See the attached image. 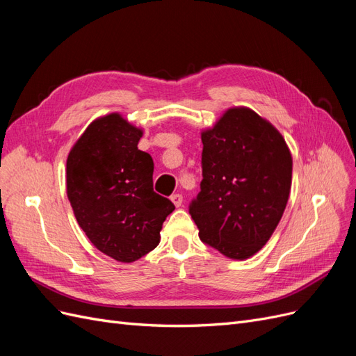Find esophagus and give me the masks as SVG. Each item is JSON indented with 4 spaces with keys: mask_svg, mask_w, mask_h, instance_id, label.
<instances>
[{
    "mask_svg": "<svg viewBox=\"0 0 356 356\" xmlns=\"http://www.w3.org/2000/svg\"><path fill=\"white\" fill-rule=\"evenodd\" d=\"M170 200H172V203L175 204L177 208H179L181 204H182V196L178 195V193H177V195H172V196H170Z\"/></svg>",
    "mask_w": 356,
    "mask_h": 356,
    "instance_id": "34e87169",
    "label": "esophagus"
}]
</instances>
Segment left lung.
<instances>
[{"mask_svg":"<svg viewBox=\"0 0 356 356\" xmlns=\"http://www.w3.org/2000/svg\"><path fill=\"white\" fill-rule=\"evenodd\" d=\"M200 193L190 204L199 238L232 260L255 255L286 208L293 156L277 129L248 106L202 134Z\"/></svg>","mask_w":356,"mask_h":356,"instance_id":"left-lung-1","label":"left lung"}]
</instances>
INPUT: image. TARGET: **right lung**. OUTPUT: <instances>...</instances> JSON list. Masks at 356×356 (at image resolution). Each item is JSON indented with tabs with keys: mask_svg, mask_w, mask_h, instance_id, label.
Masks as SVG:
<instances>
[{
	"mask_svg": "<svg viewBox=\"0 0 356 356\" xmlns=\"http://www.w3.org/2000/svg\"><path fill=\"white\" fill-rule=\"evenodd\" d=\"M143 134L120 113L105 114L86 127L67 159V195L79 225L120 263L154 250L175 209L153 190V159L138 149Z\"/></svg>",
	"mask_w": 356,
	"mask_h": 356,
	"instance_id": "right-lung-1",
	"label": "right lung"
}]
</instances>
